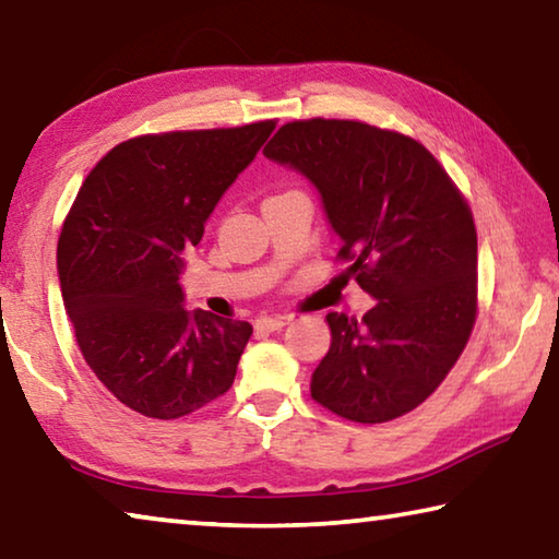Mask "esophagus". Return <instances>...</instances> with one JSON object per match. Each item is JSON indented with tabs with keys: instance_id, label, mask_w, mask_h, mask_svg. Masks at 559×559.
<instances>
[{
	"instance_id": "1",
	"label": "esophagus",
	"mask_w": 559,
	"mask_h": 559,
	"mask_svg": "<svg viewBox=\"0 0 559 559\" xmlns=\"http://www.w3.org/2000/svg\"><path fill=\"white\" fill-rule=\"evenodd\" d=\"M286 316H261L257 318V330H261V333H273V330H281L283 325H286Z\"/></svg>"
}]
</instances>
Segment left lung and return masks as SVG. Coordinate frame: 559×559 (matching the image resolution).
Returning a JSON list of instances; mask_svg holds the SVG:
<instances>
[{"label":"left lung","instance_id":"1","mask_svg":"<svg viewBox=\"0 0 559 559\" xmlns=\"http://www.w3.org/2000/svg\"><path fill=\"white\" fill-rule=\"evenodd\" d=\"M263 155L310 179L337 257L377 300L362 320L328 313L310 396L359 424L416 409L476 323V224L459 187L421 143L359 120L286 122Z\"/></svg>","mask_w":559,"mask_h":559}]
</instances>
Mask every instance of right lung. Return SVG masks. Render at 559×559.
I'll use <instances>...</instances> for the list:
<instances>
[{"label": "right lung", "instance_id": "add662e5", "mask_svg": "<svg viewBox=\"0 0 559 559\" xmlns=\"http://www.w3.org/2000/svg\"><path fill=\"white\" fill-rule=\"evenodd\" d=\"M276 120L140 135L91 169L56 251L83 357L106 390L150 419H179L234 384L253 328L187 310L185 251Z\"/></svg>", "mask_w": 559, "mask_h": 559}]
</instances>
